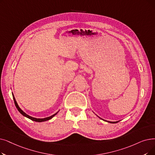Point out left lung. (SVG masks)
<instances>
[{
  "label": "left lung",
  "mask_w": 155,
  "mask_h": 155,
  "mask_svg": "<svg viewBox=\"0 0 155 155\" xmlns=\"http://www.w3.org/2000/svg\"><path fill=\"white\" fill-rule=\"evenodd\" d=\"M106 122H109V123H111V124H116V123L118 122V121H117V122H110V121H106Z\"/></svg>",
  "instance_id": "left-lung-1"
}]
</instances>
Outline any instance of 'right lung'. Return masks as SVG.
I'll return each mask as SVG.
<instances>
[{
	"label": "right lung",
	"mask_w": 155,
	"mask_h": 155,
	"mask_svg": "<svg viewBox=\"0 0 155 155\" xmlns=\"http://www.w3.org/2000/svg\"><path fill=\"white\" fill-rule=\"evenodd\" d=\"M12 97H13V99H14V101H15V106H16V108L18 109V110L19 111V112L21 114V115H23L24 117H26V118H29V119H30V120H33V121H35V122H45V121H47V120H50V119H51L52 118H53L54 117L56 114L58 113V111L57 112V113H56L55 114H54V115H52V116H51V117H47V118H34V117H30V116H29L28 115H27V114L26 113H25L21 108H20V107H19V106H18V103H17V102H16V99H15V96H14V95H13V94H12Z\"/></svg>",
	"instance_id": "add662e5"
}]
</instances>
